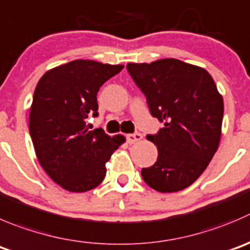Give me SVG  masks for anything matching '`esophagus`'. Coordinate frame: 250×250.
<instances>
[{
	"instance_id": "esophagus-1",
	"label": "esophagus",
	"mask_w": 250,
	"mask_h": 250,
	"mask_svg": "<svg viewBox=\"0 0 250 250\" xmlns=\"http://www.w3.org/2000/svg\"><path fill=\"white\" fill-rule=\"evenodd\" d=\"M127 143H129V144H134V143L139 142L140 139L143 138V135L140 134V133L135 132V133H132V134H127Z\"/></svg>"
}]
</instances>
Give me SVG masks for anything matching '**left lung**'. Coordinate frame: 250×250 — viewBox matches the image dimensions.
<instances>
[{
	"label": "left lung",
	"instance_id": "1",
	"mask_svg": "<svg viewBox=\"0 0 250 250\" xmlns=\"http://www.w3.org/2000/svg\"><path fill=\"white\" fill-rule=\"evenodd\" d=\"M127 71L146 98L152 117L164 123L146 138L157 160L142 169L152 189L172 193L194 183L219 147L224 100L204 68L176 58L128 63Z\"/></svg>",
	"mask_w": 250,
	"mask_h": 250
}]
</instances>
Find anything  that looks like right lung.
I'll return each instance as SVG.
<instances>
[{
	"instance_id": "1",
	"label": "right lung",
	"mask_w": 250,
	"mask_h": 250,
	"mask_svg": "<svg viewBox=\"0 0 250 250\" xmlns=\"http://www.w3.org/2000/svg\"><path fill=\"white\" fill-rule=\"evenodd\" d=\"M122 69V64L77 60L46 72L36 85L29 132L40 165L63 189L82 193L98 187L105 164L123 142L103 128L89 130L85 123L89 115H99L100 86Z\"/></svg>"
}]
</instances>
